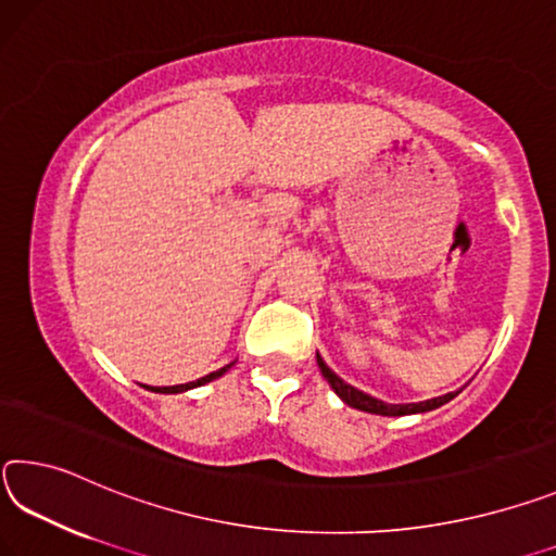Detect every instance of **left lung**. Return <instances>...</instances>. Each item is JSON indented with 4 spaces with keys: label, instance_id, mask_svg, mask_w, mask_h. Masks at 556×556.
<instances>
[{
    "label": "left lung",
    "instance_id": "left-lung-1",
    "mask_svg": "<svg viewBox=\"0 0 556 556\" xmlns=\"http://www.w3.org/2000/svg\"><path fill=\"white\" fill-rule=\"evenodd\" d=\"M317 367H320L323 377L327 379V384L334 389V394H338L344 404L352 406V408H359V412H367V414H379V416L424 414V412H433V408L448 404L453 396H458V391H451V394L435 396V399H429V402H418V404H384V402H379V399L364 394V391L350 387L348 381H342L330 367H327L320 354H317Z\"/></svg>",
    "mask_w": 556,
    "mask_h": 556
}]
</instances>
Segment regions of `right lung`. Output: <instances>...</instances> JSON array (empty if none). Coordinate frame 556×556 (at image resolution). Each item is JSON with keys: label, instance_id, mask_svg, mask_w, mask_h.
<instances>
[{"label": "right lung", "instance_id": "obj_1", "mask_svg": "<svg viewBox=\"0 0 556 556\" xmlns=\"http://www.w3.org/2000/svg\"><path fill=\"white\" fill-rule=\"evenodd\" d=\"M231 364H233V362H231ZM231 364H226V367L216 369V371H212V375H206V377L197 379V381H187V384H177V387H152L150 391H157V394H179V391H187V389L202 387V384H206V381H214V379H218L222 375H226V371L231 369Z\"/></svg>", "mask_w": 556, "mask_h": 556}]
</instances>
